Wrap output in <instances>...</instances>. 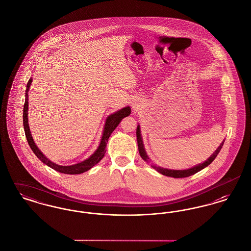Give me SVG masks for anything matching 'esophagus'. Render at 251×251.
<instances>
[{
	"label": "esophagus",
	"mask_w": 251,
	"mask_h": 251,
	"mask_svg": "<svg viewBox=\"0 0 251 251\" xmlns=\"http://www.w3.org/2000/svg\"><path fill=\"white\" fill-rule=\"evenodd\" d=\"M132 108H133L134 110H136V109H138V105H137L136 103H133V104H132Z\"/></svg>",
	"instance_id": "1"
}]
</instances>
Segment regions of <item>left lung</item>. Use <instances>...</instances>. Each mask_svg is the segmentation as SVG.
<instances>
[{
	"instance_id": "1",
	"label": "left lung",
	"mask_w": 251,
	"mask_h": 251,
	"mask_svg": "<svg viewBox=\"0 0 251 251\" xmlns=\"http://www.w3.org/2000/svg\"><path fill=\"white\" fill-rule=\"evenodd\" d=\"M136 139H137V144H138V151H139V154L142 157V159L145 160L146 162L149 161V157L147 155L145 149H144L143 141H142V137L140 134V126H137L136 129ZM224 141L221 143V145L218 147V149L214 152V154L211 156L207 161H205L202 164L196 166V167H192L190 169H185V170H172V169H167V168H163V167H156V166H151L154 169H156L158 172H160L161 174L167 176V177H173V178H185V177H189L191 175L196 174L197 172L201 171L204 167H208L214 160L217 154L219 153L220 150L223 147Z\"/></svg>"
}]
</instances>
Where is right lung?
Here are the masks:
<instances>
[{
    "mask_svg": "<svg viewBox=\"0 0 251 251\" xmlns=\"http://www.w3.org/2000/svg\"><path fill=\"white\" fill-rule=\"evenodd\" d=\"M31 82L32 79H30L27 83V87H26V93H25V102H24V131H25V136L26 139L28 141V144L31 148V150L33 151V152L36 154V157L45 165H47L48 167L58 171L60 173H64V174H81L84 173L85 171L89 170L91 167H94L97 165L105 154L106 152V145H107L108 139L111 135V133L114 131V130L118 127V125L120 124V121L122 119H124L125 117L129 116L131 114V108L125 107L121 109L120 111L116 112L115 114L109 116L105 122V126H104V131L103 134L101 137V141L98 148V150L94 152V154L90 156L88 159L84 160V162L73 165V166H69V167H62L58 166L52 162H50L49 159H47L45 156L43 155V153L38 150V148L36 147V144L33 140L31 131L29 129V124H28V120H27V111H28V90L31 86Z\"/></svg>",
    "mask_w": 251,
    "mask_h": 251,
    "instance_id": "right-lung-1",
    "label": "right lung"
}]
</instances>
